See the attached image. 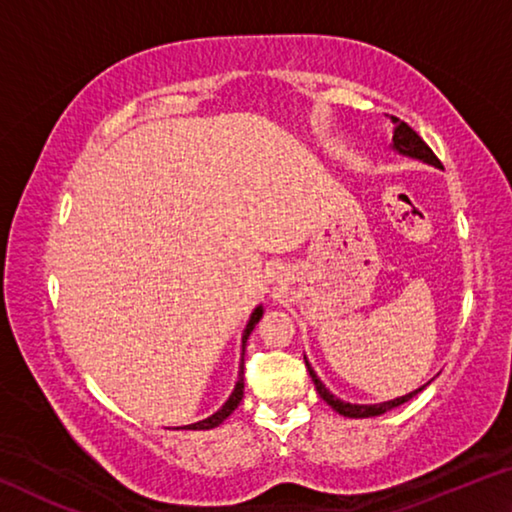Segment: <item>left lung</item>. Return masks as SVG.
I'll return each instance as SVG.
<instances>
[{"label":"left lung","mask_w":512,"mask_h":512,"mask_svg":"<svg viewBox=\"0 0 512 512\" xmlns=\"http://www.w3.org/2000/svg\"><path fill=\"white\" fill-rule=\"evenodd\" d=\"M391 121L395 124V131H393V149H397L402 155H411V158H418V160H422V162H429V164H433V167H440V160L436 158V153H433V151L429 149L427 142H424L422 137H420L418 133H415L409 124H406V121L397 119V117H391ZM305 363H307V370H309L311 379H314V386H316L318 395L323 397V400H325L329 406H332V409H334L336 413L345 415V418H372V415H381V413L395 409V406L409 402L413 395H418V393L422 391V388H424V386H422V388H418V391H413V393L404 395V397H397V400L384 402V404H370V406H368V404H350V402H341L339 397H334L332 393H329L323 381H320V379L316 377V372L311 370L307 359H305Z\"/></svg>","instance_id":"1"}]
</instances>
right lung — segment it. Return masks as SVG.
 I'll list each match as a JSON object with an SVG mask.
<instances>
[{
    "mask_svg": "<svg viewBox=\"0 0 512 512\" xmlns=\"http://www.w3.org/2000/svg\"><path fill=\"white\" fill-rule=\"evenodd\" d=\"M262 307H257L253 314H250V320H248V325H246V332H244V343L248 341V336H250V332H253V327L257 325V320L262 318ZM241 397H244V359H241V366H239V379H237V386H235V391H232V395L228 397V402H225L219 411H216L214 415H210V418L207 420H201V422H194V424H189V427H185V429H214V427H219V424L228 418V415L237 409L239 406V402H241Z\"/></svg>",
    "mask_w": 512,
    "mask_h": 512,
    "instance_id": "right-lung-1",
    "label": "right lung"
}]
</instances>
